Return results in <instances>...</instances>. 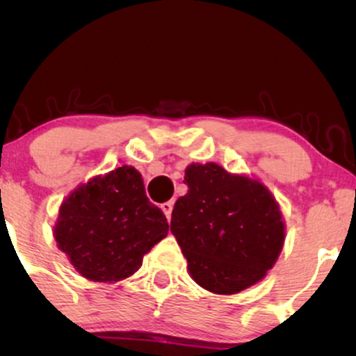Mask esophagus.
<instances>
[{"label":"esophagus","mask_w":356,"mask_h":356,"mask_svg":"<svg viewBox=\"0 0 356 356\" xmlns=\"http://www.w3.org/2000/svg\"><path fill=\"white\" fill-rule=\"evenodd\" d=\"M162 211H164V214H165V218L170 220V216H172V209H174V202L172 201H169V202H164L162 204Z\"/></svg>","instance_id":"obj_1"}]
</instances>
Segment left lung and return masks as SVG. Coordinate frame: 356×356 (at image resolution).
<instances>
[{"label":"left lung","instance_id":"1","mask_svg":"<svg viewBox=\"0 0 356 356\" xmlns=\"http://www.w3.org/2000/svg\"><path fill=\"white\" fill-rule=\"evenodd\" d=\"M189 191L177 199L170 231L192 280L234 295L266 276L284 243L277 202L261 182L209 164L186 169Z\"/></svg>","mask_w":356,"mask_h":356}]
</instances>
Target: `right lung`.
Here are the masks:
<instances>
[{
  "mask_svg": "<svg viewBox=\"0 0 356 356\" xmlns=\"http://www.w3.org/2000/svg\"><path fill=\"white\" fill-rule=\"evenodd\" d=\"M167 232L169 222L147 199L142 175L122 165L65 199L55 239L81 276L112 283L132 276Z\"/></svg>",
  "mask_w": 356,
  "mask_h": 356,
  "instance_id": "obj_1",
  "label": "right lung"
}]
</instances>
